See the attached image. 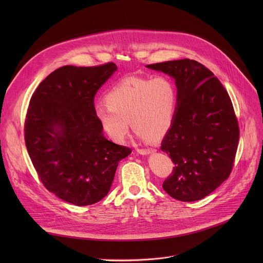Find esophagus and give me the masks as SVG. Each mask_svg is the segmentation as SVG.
Returning <instances> with one entry per match:
<instances>
[{
    "instance_id": "esophagus-1",
    "label": "esophagus",
    "mask_w": 263,
    "mask_h": 263,
    "mask_svg": "<svg viewBox=\"0 0 263 263\" xmlns=\"http://www.w3.org/2000/svg\"><path fill=\"white\" fill-rule=\"evenodd\" d=\"M155 151L154 148H137L136 152L138 154H141V155H147V154H151Z\"/></svg>"
}]
</instances>
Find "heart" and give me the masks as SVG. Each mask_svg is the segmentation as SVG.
<instances>
[{
	"instance_id": "1",
	"label": "heart",
	"mask_w": 263,
	"mask_h": 263,
	"mask_svg": "<svg viewBox=\"0 0 263 263\" xmlns=\"http://www.w3.org/2000/svg\"><path fill=\"white\" fill-rule=\"evenodd\" d=\"M177 102L174 82L166 76H130L106 95L95 107V115L106 134L116 142L127 136L130 123L142 138L158 139L172 125Z\"/></svg>"
}]
</instances>
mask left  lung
<instances>
[{"mask_svg": "<svg viewBox=\"0 0 263 263\" xmlns=\"http://www.w3.org/2000/svg\"><path fill=\"white\" fill-rule=\"evenodd\" d=\"M175 79L177 107L161 151L175 166L162 187L174 199L199 201L228 179L239 140L231 99L211 70L196 60L148 64Z\"/></svg>", "mask_w": 263, "mask_h": 263, "instance_id": "obj_1", "label": "left lung"}]
</instances>
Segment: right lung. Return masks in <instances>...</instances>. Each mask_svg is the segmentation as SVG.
Returning <instances> with one entry per match:
<instances>
[{
	"label": "right lung",
	"instance_id": "obj_1",
	"mask_svg": "<svg viewBox=\"0 0 263 263\" xmlns=\"http://www.w3.org/2000/svg\"><path fill=\"white\" fill-rule=\"evenodd\" d=\"M118 69L64 65L39 85L25 120V142L46 189L59 199L87 206L110 191L120 160L131 148L105 138L95 115V96Z\"/></svg>",
	"mask_w": 263,
	"mask_h": 263
}]
</instances>
